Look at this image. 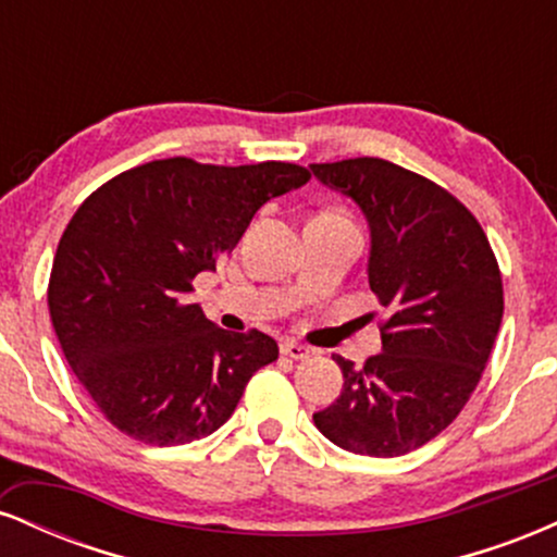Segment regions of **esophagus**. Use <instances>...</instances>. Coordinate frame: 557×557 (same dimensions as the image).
Returning <instances> with one entry per match:
<instances>
[{
	"mask_svg": "<svg viewBox=\"0 0 557 557\" xmlns=\"http://www.w3.org/2000/svg\"><path fill=\"white\" fill-rule=\"evenodd\" d=\"M280 354L287 356V359H293V361H304V359H309L311 350L296 341H283L280 343Z\"/></svg>",
	"mask_w": 557,
	"mask_h": 557,
	"instance_id": "34e87169",
	"label": "esophagus"
}]
</instances>
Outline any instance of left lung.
Instances as JSON below:
<instances>
[{
	"instance_id": "obj_1",
	"label": "left lung",
	"mask_w": 557,
	"mask_h": 557,
	"mask_svg": "<svg viewBox=\"0 0 557 557\" xmlns=\"http://www.w3.org/2000/svg\"><path fill=\"white\" fill-rule=\"evenodd\" d=\"M369 225V287L387 309L382 354L343 369L317 430L359 456L395 458L437 437L474 393L503 319V280L476 216L437 183L359 157L311 164Z\"/></svg>"
}]
</instances>
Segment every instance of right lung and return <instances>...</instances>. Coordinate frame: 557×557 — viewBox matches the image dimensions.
Returning a JSON list of instances; mask_svg holds the SVG:
<instances>
[{"instance_id": "1", "label": "right lung", "mask_w": 557, "mask_h": 557, "mask_svg": "<svg viewBox=\"0 0 557 557\" xmlns=\"http://www.w3.org/2000/svg\"><path fill=\"white\" fill-rule=\"evenodd\" d=\"M287 162L216 168L172 157L94 190L73 214L49 280L65 359L99 411L146 445H185L233 417L277 359L264 332H227L188 304L270 198L309 183Z\"/></svg>"}]
</instances>
